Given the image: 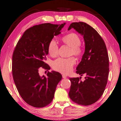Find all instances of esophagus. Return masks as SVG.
<instances>
[{
	"mask_svg": "<svg viewBox=\"0 0 121 121\" xmlns=\"http://www.w3.org/2000/svg\"><path fill=\"white\" fill-rule=\"evenodd\" d=\"M62 77H63V78H66L67 77V76L66 75H64V74H63V75H62Z\"/></svg>",
	"mask_w": 121,
	"mask_h": 121,
	"instance_id": "obj_1",
	"label": "esophagus"
}]
</instances>
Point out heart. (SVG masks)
Here are the masks:
<instances>
[{"mask_svg": "<svg viewBox=\"0 0 121 121\" xmlns=\"http://www.w3.org/2000/svg\"><path fill=\"white\" fill-rule=\"evenodd\" d=\"M63 42L67 46L71 47L70 55H73L76 57H80L83 54V49L81 48V39L75 33H69L62 38ZM58 46L56 40L52 39L48 45V52L52 57H56L58 53ZM76 60L73 57L68 58H60L53 61L52 67L53 69L61 73L67 74L72 71Z\"/></svg>", "mask_w": 121, "mask_h": 121, "instance_id": "b5f03b06", "label": "heart"}]
</instances>
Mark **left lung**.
<instances>
[{"label":"left lung","mask_w":121,"mask_h":121,"mask_svg":"<svg viewBox=\"0 0 121 121\" xmlns=\"http://www.w3.org/2000/svg\"><path fill=\"white\" fill-rule=\"evenodd\" d=\"M74 28L83 36L85 52L76 67V73L86 75L70 78L69 96L75 103L87 106L95 103L103 95L109 73V59L105 44L101 36L85 22H73L68 28Z\"/></svg>","instance_id":"8db88e82"}]
</instances>
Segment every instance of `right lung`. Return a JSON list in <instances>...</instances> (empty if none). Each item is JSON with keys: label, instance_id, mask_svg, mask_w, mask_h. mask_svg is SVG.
<instances>
[{"label": "right lung", "instance_id": "add662e5", "mask_svg": "<svg viewBox=\"0 0 121 121\" xmlns=\"http://www.w3.org/2000/svg\"><path fill=\"white\" fill-rule=\"evenodd\" d=\"M65 22L36 25L25 31L18 41L13 55V81L22 99L35 108H43L52 102L58 83L62 78L57 72L41 76V67L50 69L45 63L48 54V45L54 36L60 34Z\"/></svg>", "mask_w": 121, "mask_h": 121}]
</instances>
